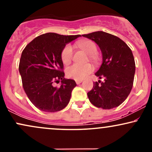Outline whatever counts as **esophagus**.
<instances>
[{"instance_id":"1","label":"esophagus","mask_w":152,"mask_h":152,"mask_svg":"<svg viewBox=\"0 0 152 152\" xmlns=\"http://www.w3.org/2000/svg\"><path fill=\"white\" fill-rule=\"evenodd\" d=\"M82 82V80H76V83H77V84H79V83H81Z\"/></svg>"}]
</instances>
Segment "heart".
<instances>
[{
	"mask_svg": "<svg viewBox=\"0 0 152 152\" xmlns=\"http://www.w3.org/2000/svg\"><path fill=\"white\" fill-rule=\"evenodd\" d=\"M78 46L90 55L91 58L92 55L96 53L97 46L93 41L91 40H84L78 43ZM74 55V49L70 44H66L63 48L61 53V58L62 62L64 64H69L71 61ZM94 70V67L90 64H85V65H78V64H74L69 66L66 69V76L69 78H73L76 80H81L83 78L88 76Z\"/></svg>",
	"mask_w": 152,
	"mask_h": 152,
	"instance_id": "heart-1",
	"label": "heart"
}]
</instances>
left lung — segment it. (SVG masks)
Returning <instances> with one entry per match:
<instances>
[{
	"instance_id": "obj_1",
	"label": "left lung",
	"mask_w": 152,
	"mask_h": 152,
	"mask_svg": "<svg viewBox=\"0 0 152 152\" xmlns=\"http://www.w3.org/2000/svg\"><path fill=\"white\" fill-rule=\"evenodd\" d=\"M100 47L103 63L96 73L104 81L94 82L87 93L90 102L103 109L118 106L126 100L133 87L135 61L131 48L117 36L104 31L82 35Z\"/></svg>"
}]
</instances>
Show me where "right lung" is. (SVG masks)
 Listing matches in <instances>:
<instances>
[{
	"instance_id": "obj_1",
	"label": "right lung",
	"mask_w": 152,
	"mask_h": 152,
	"mask_svg": "<svg viewBox=\"0 0 152 152\" xmlns=\"http://www.w3.org/2000/svg\"><path fill=\"white\" fill-rule=\"evenodd\" d=\"M79 36L47 33L35 38L23 50L18 66L23 87L38 109L56 112L69 104L76 83L74 80L64 78L61 53L66 43ZM60 80V87L53 86V83Z\"/></svg>"
}]
</instances>
